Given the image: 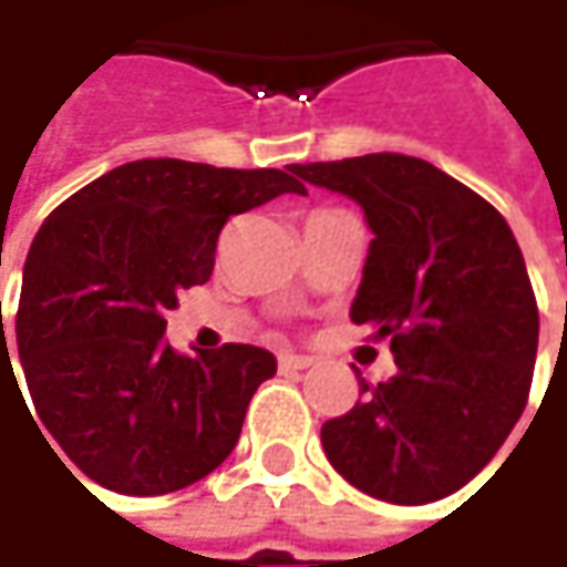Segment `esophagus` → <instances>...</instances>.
Here are the masks:
<instances>
[{
    "instance_id": "esophagus-1",
    "label": "esophagus",
    "mask_w": 567,
    "mask_h": 567,
    "mask_svg": "<svg viewBox=\"0 0 567 567\" xmlns=\"http://www.w3.org/2000/svg\"><path fill=\"white\" fill-rule=\"evenodd\" d=\"M316 361L309 358V354H293V351H287V354H280L277 358V368L284 371V374H297V371H306V368H312Z\"/></svg>"
}]
</instances>
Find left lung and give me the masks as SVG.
Instances as JSON below:
<instances>
[{
    "label": "left lung",
    "mask_w": 567,
    "mask_h": 567,
    "mask_svg": "<svg viewBox=\"0 0 567 567\" xmlns=\"http://www.w3.org/2000/svg\"><path fill=\"white\" fill-rule=\"evenodd\" d=\"M371 225L351 322L390 342L396 374L322 425L332 467L386 504H432L487 465L526 410L539 309L506 219L406 154L293 164Z\"/></svg>",
    "instance_id": "1"
}]
</instances>
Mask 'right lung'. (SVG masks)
Here are the masks:
<instances>
[{
  "mask_svg": "<svg viewBox=\"0 0 567 567\" xmlns=\"http://www.w3.org/2000/svg\"><path fill=\"white\" fill-rule=\"evenodd\" d=\"M280 193L306 186L293 171L151 157L86 183L38 228L16 312L21 374L38 420L105 491L171 494L231 455L277 361L255 344L181 354L164 312L209 280L223 225Z\"/></svg>",
  "mask_w": 567,
  "mask_h": 567,
  "instance_id": "right-lung-1",
  "label": "right lung"
}]
</instances>
